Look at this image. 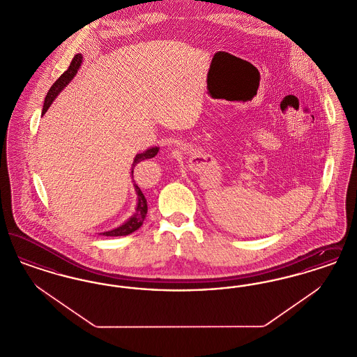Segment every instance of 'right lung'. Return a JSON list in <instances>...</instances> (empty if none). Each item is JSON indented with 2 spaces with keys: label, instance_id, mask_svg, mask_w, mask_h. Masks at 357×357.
<instances>
[{
  "label": "right lung",
  "instance_id": "obj_1",
  "mask_svg": "<svg viewBox=\"0 0 357 357\" xmlns=\"http://www.w3.org/2000/svg\"><path fill=\"white\" fill-rule=\"evenodd\" d=\"M82 60H83V56L79 53L76 54L70 64H69L68 69L53 83L51 86V89L48 91L47 96H45V102H44V107H43V115L47 112V109L51 107L52 102L56 99V96L70 83V80L76 76L77 70L82 66ZM159 151V147H151L143 153H136L135 158H134V162H132V167H131V176L134 178V169H135L136 165H139L140 162L146 160V159H151L156 153ZM134 182V187H135L136 195H137V204H136L135 213L131 218H128V221L124 222L123 225H120L119 227L116 229H112L109 231H104L100 233L102 236L105 237H120V236H128L131 233H134L135 230H137L142 225L143 221L146 218V214H147V201H146V197L143 195L140 187L137 186Z\"/></svg>",
  "mask_w": 357,
  "mask_h": 357
}]
</instances>
